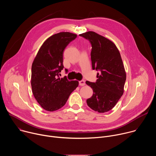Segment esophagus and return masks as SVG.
I'll use <instances>...</instances> for the list:
<instances>
[{"mask_svg":"<svg viewBox=\"0 0 156 156\" xmlns=\"http://www.w3.org/2000/svg\"><path fill=\"white\" fill-rule=\"evenodd\" d=\"M79 84L80 86H84L85 85V81L84 80H81V81H79Z\"/></svg>","mask_w":156,"mask_h":156,"instance_id":"esophagus-1","label":"esophagus"}]
</instances>
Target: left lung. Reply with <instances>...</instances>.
<instances>
[{"instance_id": "1", "label": "left lung", "mask_w": 156, "mask_h": 156, "mask_svg": "<svg viewBox=\"0 0 156 156\" xmlns=\"http://www.w3.org/2000/svg\"><path fill=\"white\" fill-rule=\"evenodd\" d=\"M80 36L91 44L92 67L99 71L95 83L86 81L93 90L91 98L86 100L87 104L99 113L108 112L116 105L124 92L126 76L120 52L113 42L94 31Z\"/></svg>"}]
</instances>
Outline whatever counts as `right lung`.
Here are the masks:
<instances>
[{
    "label": "right lung",
    "instance_id": "obj_1",
    "mask_svg": "<svg viewBox=\"0 0 156 156\" xmlns=\"http://www.w3.org/2000/svg\"><path fill=\"white\" fill-rule=\"evenodd\" d=\"M76 36L69 32L51 36L44 42L33 62L32 92L39 105L47 111L52 112L62 107L78 86V81L59 77L63 69V51Z\"/></svg>",
    "mask_w": 156,
    "mask_h": 156
}]
</instances>
